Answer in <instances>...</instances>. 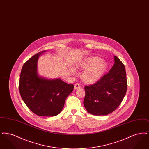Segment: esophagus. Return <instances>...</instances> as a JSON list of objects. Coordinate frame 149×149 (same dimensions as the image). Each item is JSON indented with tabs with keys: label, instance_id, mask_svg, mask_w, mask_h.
Instances as JSON below:
<instances>
[{
	"label": "esophagus",
	"instance_id": "esophagus-1",
	"mask_svg": "<svg viewBox=\"0 0 149 149\" xmlns=\"http://www.w3.org/2000/svg\"><path fill=\"white\" fill-rule=\"evenodd\" d=\"M80 88V84H78V83H77V84H75L74 85V89H79Z\"/></svg>",
	"mask_w": 149,
	"mask_h": 149
}]
</instances>
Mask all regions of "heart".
<instances>
[{"instance_id":"obj_1","label":"heart","mask_w":149,"mask_h":149,"mask_svg":"<svg viewBox=\"0 0 149 149\" xmlns=\"http://www.w3.org/2000/svg\"><path fill=\"white\" fill-rule=\"evenodd\" d=\"M77 69H84L81 74V79L87 84H92L99 81L107 68L106 62L97 56L89 57L80 61L77 66ZM72 75H75V69L70 70Z\"/></svg>"}]
</instances>
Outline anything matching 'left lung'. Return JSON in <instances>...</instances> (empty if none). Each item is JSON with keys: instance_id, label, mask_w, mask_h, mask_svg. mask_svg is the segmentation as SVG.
Returning a JSON list of instances; mask_svg holds the SVG:
<instances>
[{"instance_id": "1", "label": "left lung", "mask_w": 149, "mask_h": 149, "mask_svg": "<svg viewBox=\"0 0 149 149\" xmlns=\"http://www.w3.org/2000/svg\"><path fill=\"white\" fill-rule=\"evenodd\" d=\"M114 64L108 73L93 85L85 86L84 106L93 115L104 116L113 112L120 106L127 91L125 67L114 56Z\"/></svg>"}]
</instances>
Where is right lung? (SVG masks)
<instances>
[{
    "mask_svg": "<svg viewBox=\"0 0 149 149\" xmlns=\"http://www.w3.org/2000/svg\"><path fill=\"white\" fill-rule=\"evenodd\" d=\"M46 51L36 54L24 64L19 89L22 98L32 112L40 116L52 117L61 112L74 85L59 78L49 79L39 76L38 58Z\"/></svg>",
    "mask_w": 149,
    "mask_h": 149,
    "instance_id": "1",
    "label": "right lung"
}]
</instances>
